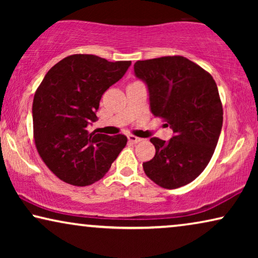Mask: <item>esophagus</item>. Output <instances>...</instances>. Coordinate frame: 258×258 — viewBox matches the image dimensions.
I'll list each match as a JSON object with an SVG mask.
<instances>
[{
	"label": "esophagus",
	"mask_w": 258,
	"mask_h": 258,
	"mask_svg": "<svg viewBox=\"0 0 258 258\" xmlns=\"http://www.w3.org/2000/svg\"><path fill=\"white\" fill-rule=\"evenodd\" d=\"M128 140H129V142H132V143H139L142 141V139H140V137H136L134 135H128Z\"/></svg>",
	"instance_id": "1"
}]
</instances>
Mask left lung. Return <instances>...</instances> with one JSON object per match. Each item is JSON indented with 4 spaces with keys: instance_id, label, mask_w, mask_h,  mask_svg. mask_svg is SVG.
<instances>
[{
    "instance_id": "left-lung-1",
    "label": "left lung",
    "mask_w": 258,
    "mask_h": 258,
    "mask_svg": "<svg viewBox=\"0 0 258 258\" xmlns=\"http://www.w3.org/2000/svg\"><path fill=\"white\" fill-rule=\"evenodd\" d=\"M134 70L148 86L151 112L175 134L167 142L150 139L156 154L143 163L144 172L165 189L188 184L210 162L223 124L216 82L183 56L137 61Z\"/></svg>"
}]
</instances>
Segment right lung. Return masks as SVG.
Returning <instances> with one entry per match:
<instances>
[{
    "instance_id": "1",
    "label": "right lung",
    "mask_w": 258,
    "mask_h": 258,
    "mask_svg": "<svg viewBox=\"0 0 258 258\" xmlns=\"http://www.w3.org/2000/svg\"><path fill=\"white\" fill-rule=\"evenodd\" d=\"M130 61L109 62L75 54L47 73L33 102L35 146L42 161L63 182L90 185L107 174L126 144L122 134L89 133L102 95L121 80Z\"/></svg>"
}]
</instances>
